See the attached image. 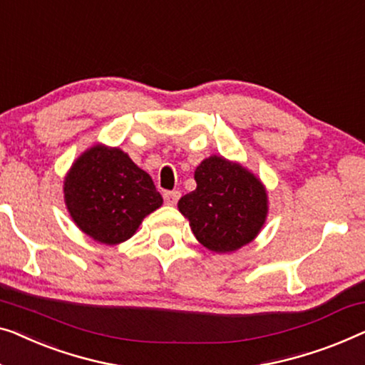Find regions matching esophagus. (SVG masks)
I'll return each instance as SVG.
<instances>
[{"mask_svg": "<svg viewBox=\"0 0 365 365\" xmlns=\"http://www.w3.org/2000/svg\"><path fill=\"white\" fill-rule=\"evenodd\" d=\"M163 197H165V202L168 205H174L179 200V197H181V192H179V191H166L165 194H163Z\"/></svg>", "mask_w": 365, "mask_h": 365, "instance_id": "34e87169", "label": "esophagus"}]
</instances>
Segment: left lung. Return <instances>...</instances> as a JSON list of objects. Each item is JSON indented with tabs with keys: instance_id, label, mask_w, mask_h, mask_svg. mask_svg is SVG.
Segmentation results:
<instances>
[{
	"instance_id": "obj_1",
	"label": "left lung",
	"mask_w": 365,
	"mask_h": 365,
	"mask_svg": "<svg viewBox=\"0 0 365 365\" xmlns=\"http://www.w3.org/2000/svg\"><path fill=\"white\" fill-rule=\"evenodd\" d=\"M197 187L179 199L178 207L195 239L212 252L225 253L255 239L267 217L263 184L237 163L210 156L194 173Z\"/></svg>"
}]
</instances>
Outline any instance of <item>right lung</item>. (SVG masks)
<instances>
[{"mask_svg": "<svg viewBox=\"0 0 365 365\" xmlns=\"http://www.w3.org/2000/svg\"><path fill=\"white\" fill-rule=\"evenodd\" d=\"M64 194L78 229L107 245L128 240L141 220L163 204L150 174L118 148L102 145L73 163Z\"/></svg>", "mask_w": 365, "mask_h": 365, "instance_id": "1", "label": "right lung"}]
</instances>
